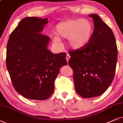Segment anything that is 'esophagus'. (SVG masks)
<instances>
[{
    "label": "esophagus",
    "instance_id": "34e87169",
    "mask_svg": "<svg viewBox=\"0 0 123 123\" xmlns=\"http://www.w3.org/2000/svg\"><path fill=\"white\" fill-rule=\"evenodd\" d=\"M70 58V54H67L66 57V61H67V62H68V61H69Z\"/></svg>",
    "mask_w": 123,
    "mask_h": 123
}]
</instances>
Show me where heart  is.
Instances as JSON below:
<instances>
[{
    "instance_id": "obj_1",
    "label": "heart",
    "mask_w": 123,
    "mask_h": 123,
    "mask_svg": "<svg viewBox=\"0 0 123 123\" xmlns=\"http://www.w3.org/2000/svg\"><path fill=\"white\" fill-rule=\"evenodd\" d=\"M92 32V25L88 20L81 18L69 20L59 23L56 26L55 33L57 38H54V41L60 43L58 38L69 39L71 48L80 49L88 43Z\"/></svg>"
}]
</instances>
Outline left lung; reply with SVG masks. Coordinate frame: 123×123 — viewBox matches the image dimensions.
<instances>
[{
    "label": "left lung",
    "mask_w": 123,
    "mask_h": 123,
    "mask_svg": "<svg viewBox=\"0 0 123 123\" xmlns=\"http://www.w3.org/2000/svg\"><path fill=\"white\" fill-rule=\"evenodd\" d=\"M94 30L85 47L69 52L75 91L83 98L102 95L111 85L116 70L117 49L111 29L96 14Z\"/></svg>",
    "instance_id": "1"
}]
</instances>
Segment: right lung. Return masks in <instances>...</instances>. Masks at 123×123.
<instances>
[{
    "mask_svg": "<svg viewBox=\"0 0 123 123\" xmlns=\"http://www.w3.org/2000/svg\"><path fill=\"white\" fill-rule=\"evenodd\" d=\"M48 18L27 17L9 37L6 64L18 94L29 99L45 100L54 92L60 68L67 64L66 54H53L48 49L50 39L43 35Z\"/></svg>",
    "mask_w": 123,
    "mask_h": 123,
    "instance_id": "add662e5",
    "label": "right lung"
}]
</instances>
